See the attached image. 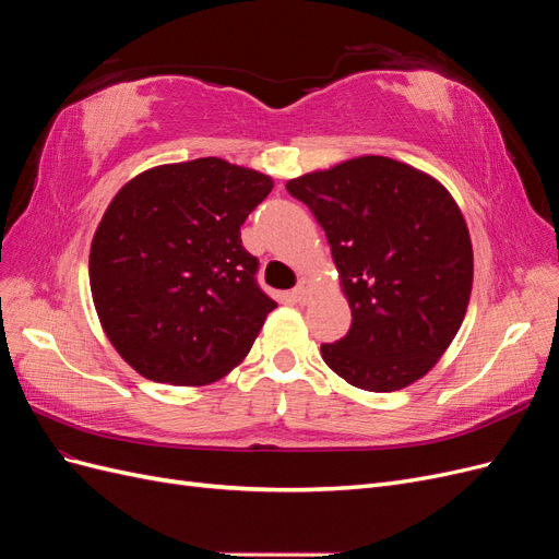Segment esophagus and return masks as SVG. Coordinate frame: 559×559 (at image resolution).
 <instances>
[{"label": "esophagus", "instance_id": "34e87169", "mask_svg": "<svg viewBox=\"0 0 559 559\" xmlns=\"http://www.w3.org/2000/svg\"><path fill=\"white\" fill-rule=\"evenodd\" d=\"M294 298H296L298 302H308V298H310L308 277H300V282L296 284V289H294Z\"/></svg>", "mask_w": 559, "mask_h": 559}]
</instances>
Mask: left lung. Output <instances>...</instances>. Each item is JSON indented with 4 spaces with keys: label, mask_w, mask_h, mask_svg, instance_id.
I'll list each match as a JSON object with an SVG mask.
<instances>
[{
    "label": "left lung",
    "mask_w": 559,
    "mask_h": 559,
    "mask_svg": "<svg viewBox=\"0 0 559 559\" xmlns=\"http://www.w3.org/2000/svg\"><path fill=\"white\" fill-rule=\"evenodd\" d=\"M331 245L352 326L321 359L366 392L427 376L460 331L473 284L464 216L445 186L415 167L352 158L286 183Z\"/></svg>",
    "instance_id": "left-lung-1"
}]
</instances>
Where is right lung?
<instances>
[{
    "instance_id": "obj_1",
    "label": "right lung",
    "mask_w": 559,
    "mask_h": 559,
    "mask_svg": "<svg viewBox=\"0 0 559 559\" xmlns=\"http://www.w3.org/2000/svg\"><path fill=\"white\" fill-rule=\"evenodd\" d=\"M273 179L222 158L160 165L128 181L91 245V292L116 352L140 376L210 384L238 366L277 308L240 226Z\"/></svg>"
}]
</instances>
